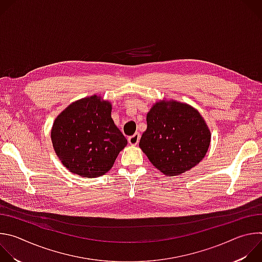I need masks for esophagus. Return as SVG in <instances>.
I'll return each mask as SVG.
<instances>
[{
	"label": "esophagus",
	"mask_w": 262,
	"mask_h": 262,
	"mask_svg": "<svg viewBox=\"0 0 262 262\" xmlns=\"http://www.w3.org/2000/svg\"><path fill=\"white\" fill-rule=\"evenodd\" d=\"M140 138H141V135L139 133H136L135 135H133L132 137L128 138V143L130 145H137L140 141Z\"/></svg>",
	"instance_id": "obj_1"
}]
</instances>
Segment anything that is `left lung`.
I'll list each match as a JSON object with an SVG mask.
<instances>
[{
  "label": "left lung",
  "instance_id": "1",
  "mask_svg": "<svg viewBox=\"0 0 262 262\" xmlns=\"http://www.w3.org/2000/svg\"><path fill=\"white\" fill-rule=\"evenodd\" d=\"M157 102L147 114V129L140 148L151 164L167 176L180 175L205 157L210 132L202 116L189 104Z\"/></svg>",
  "mask_w": 262,
  "mask_h": 262
}]
</instances>
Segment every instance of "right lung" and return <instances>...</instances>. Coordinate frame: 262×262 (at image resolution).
Here are the masks:
<instances>
[{"instance_id":"1","label":"right lung","mask_w":262,"mask_h":262,"mask_svg":"<svg viewBox=\"0 0 262 262\" xmlns=\"http://www.w3.org/2000/svg\"><path fill=\"white\" fill-rule=\"evenodd\" d=\"M112 105L93 95L68 105L56 118L52 142L72 173L94 178L113 167L127 140L111 117Z\"/></svg>"}]
</instances>
